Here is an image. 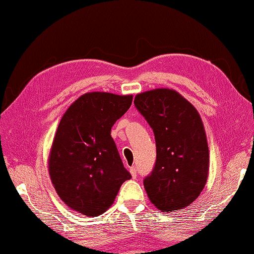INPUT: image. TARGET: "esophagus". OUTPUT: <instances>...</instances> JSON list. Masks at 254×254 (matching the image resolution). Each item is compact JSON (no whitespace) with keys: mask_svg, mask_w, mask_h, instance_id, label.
I'll list each match as a JSON object with an SVG mask.
<instances>
[{"mask_svg":"<svg viewBox=\"0 0 254 254\" xmlns=\"http://www.w3.org/2000/svg\"><path fill=\"white\" fill-rule=\"evenodd\" d=\"M130 173H131V176H132V178H137V170H135V168L134 166H131L130 168Z\"/></svg>","mask_w":254,"mask_h":254,"instance_id":"esophagus-1","label":"esophagus"}]
</instances>
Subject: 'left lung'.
<instances>
[{"mask_svg":"<svg viewBox=\"0 0 254 254\" xmlns=\"http://www.w3.org/2000/svg\"><path fill=\"white\" fill-rule=\"evenodd\" d=\"M134 105L156 141V163L143 180L148 198L165 213L185 209L198 197L209 176V146L199 113L166 88L138 93Z\"/></svg>","mask_w":254,"mask_h":254,"instance_id":"8db88e82","label":"left lung"}]
</instances>
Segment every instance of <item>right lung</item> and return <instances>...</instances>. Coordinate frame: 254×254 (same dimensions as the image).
I'll list each match as a JSON object with an SVG mask.
<instances>
[{"instance_id":"1","label":"right lung","mask_w":254,"mask_h":254,"mask_svg":"<svg viewBox=\"0 0 254 254\" xmlns=\"http://www.w3.org/2000/svg\"><path fill=\"white\" fill-rule=\"evenodd\" d=\"M132 94L84 93L60 120L49 154V175L57 194L71 210L97 217L108 210L131 175L111 135Z\"/></svg>"}]
</instances>
